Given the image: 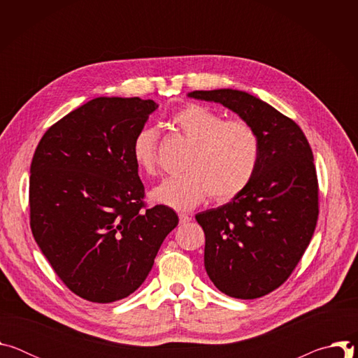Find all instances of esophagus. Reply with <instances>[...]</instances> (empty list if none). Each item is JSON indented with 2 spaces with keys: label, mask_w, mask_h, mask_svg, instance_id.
Instances as JSON below:
<instances>
[{
  "label": "esophagus",
  "mask_w": 358,
  "mask_h": 358,
  "mask_svg": "<svg viewBox=\"0 0 358 358\" xmlns=\"http://www.w3.org/2000/svg\"><path fill=\"white\" fill-rule=\"evenodd\" d=\"M178 218H180V224H188L191 221V217L187 214H178Z\"/></svg>",
  "instance_id": "esophagus-1"
}]
</instances>
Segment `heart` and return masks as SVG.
<instances>
[{
    "instance_id": "heart-1",
    "label": "heart",
    "mask_w": 358,
    "mask_h": 358,
    "mask_svg": "<svg viewBox=\"0 0 358 358\" xmlns=\"http://www.w3.org/2000/svg\"><path fill=\"white\" fill-rule=\"evenodd\" d=\"M173 124L194 143L184 170L167 178L150 196L176 211H188L208 196L229 201L239 195L258 169L261 141L255 129L243 120H224L202 105H187L171 116ZM136 166L148 176L159 167V131L140 129L131 144Z\"/></svg>"
}]
</instances>
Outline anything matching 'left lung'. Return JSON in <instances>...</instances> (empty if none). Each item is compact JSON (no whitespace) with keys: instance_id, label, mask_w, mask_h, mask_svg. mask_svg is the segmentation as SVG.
Returning <instances> with one entry per match:
<instances>
[{"instance_id":"8db88e82","label":"left lung","mask_w":358,"mask_h":358,"mask_svg":"<svg viewBox=\"0 0 358 358\" xmlns=\"http://www.w3.org/2000/svg\"><path fill=\"white\" fill-rule=\"evenodd\" d=\"M257 131L261 157L248 187L195 220L206 234L203 265L213 283L236 299H257L279 287L308 248L319 215L313 152L301 129L257 96L235 89L194 90Z\"/></svg>"}]
</instances>
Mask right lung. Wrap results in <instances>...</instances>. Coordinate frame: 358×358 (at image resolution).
<instances>
[{
	"label": "right lung",
	"mask_w": 358,
	"mask_h": 358,
	"mask_svg": "<svg viewBox=\"0 0 358 358\" xmlns=\"http://www.w3.org/2000/svg\"><path fill=\"white\" fill-rule=\"evenodd\" d=\"M155 100L96 97L42 136L31 163L32 235L78 296L112 303L137 290L178 225L166 207L144 208L131 156Z\"/></svg>",
	"instance_id": "right-lung-1"
}]
</instances>
